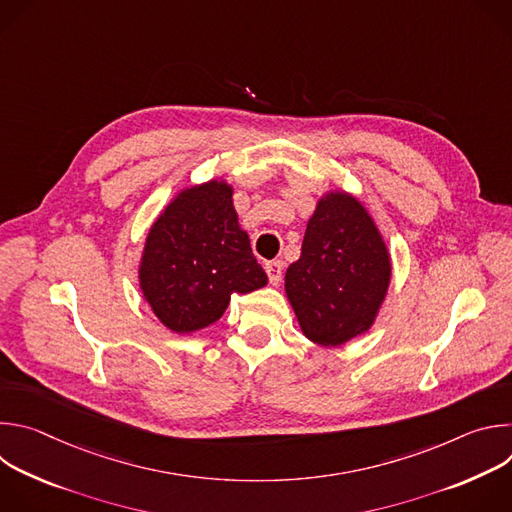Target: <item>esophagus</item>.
<instances>
[{
    "label": "esophagus",
    "mask_w": 512,
    "mask_h": 512,
    "mask_svg": "<svg viewBox=\"0 0 512 512\" xmlns=\"http://www.w3.org/2000/svg\"><path fill=\"white\" fill-rule=\"evenodd\" d=\"M265 271H267L269 283L277 285L281 281V275H283V263L281 261H269V263H265Z\"/></svg>",
    "instance_id": "34e87169"
}]
</instances>
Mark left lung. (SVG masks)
<instances>
[{
    "mask_svg": "<svg viewBox=\"0 0 512 512\" xmlns=\"http://www.w3.org/2000/svg\"><path fill=\"white\" fill-rule=\"evenodd\" d=\"M391 279L387 247L364 206L344 192L326 194L285 273V291L304 334L338 346L367 332Z\"/></svg>",
    "mask_w": 512,
    "mask_h": 512,
    "instance_id": "1",
    "label": "left lung"
}]
</instances>
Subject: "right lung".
Returning <instances> with one entry per match:
<instances>
[{
    "label": "right lung",
    "mask_w": 512,
    "mask_h": 512,
    "mask_svg": "<svg viewBox=\"0 0 512 512\" xmlns=\"http://www.w3.org/2000/svg\"><path fill=\"white\" fill-rule=\"evenodd\" d=\"M143 298L174 332L221 318L231 294L267 283L233 208V188L212 180L180 192L154 223L139 267Z\"/></svg>",
    "instance_id": "right-lung-1"
}]
</instances>
